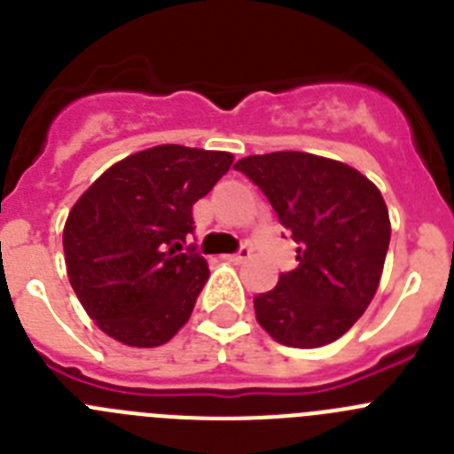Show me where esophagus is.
Masks as SVG:
<instances>
[{
  "mask_svg": "<svg viewBox=\"0 0 454 454\" xmlns=\"http://www.w3.org/2000/svg\"><path fill=\"white\" fill-rule=\"evenodd\" d=\"M250 254H252L250 247L243 246L239 252H236V254H227L224 259H227V262H231V263H243V262H247V259H250Z\"/></svg>",
  "mask_w": 454,
  "mask_h": 454,
  "instance_id": "esophagus-1",
  "label": "esophagus"
}]
</instances>
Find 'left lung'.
Instances as JSON below:
<instances>
[{"instance_id":"left-lung-1","label":"left lung","mask_w":454,"mask_h":454,"mask_svg":"<svg viewBox=\"0 0 454 454\" xmlns=\"http://www.w3.org/2000/svg\"><path fill=\"white\" fill-rule=\"evenodd\" d=\"M236 170L298 243V268L254 298L256 320L282 346H327L362 318L382 279L391 239L382 192L348 163L309 152L246 156Z\"/></svg>"}]
</instances>
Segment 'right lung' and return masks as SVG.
<instances>
[{"instance_id":"obj_1","label":"right lung","mask_w":454,"mask_h":454,"mask_svg":"<svg viewBox=\"0 0 454 454\" xmlns=\"http://www.w3.org/2000/svg\"><path fill=\"white\" fill-rule=\"evenodd\" d=\"M234 154L156 145L104 170L67 214L63 252L86 314L131 348L163 346L192 314L208 277L192 204L230 170Z\"/></svg>"}]
</instances>
